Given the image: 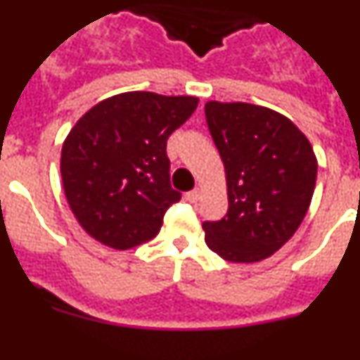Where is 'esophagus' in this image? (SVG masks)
Returning <instances> with one entry per match:
<instances>
[{
    "label": "esophagus",
    "mask_w": 360,
    "mask_h": 360,
    "mask_svg": "<svg viewBox=\"0 0 360 360\" xmlns=\"http://www.w3.org/2000/svg\"><path fill=\"white\" fill-rule=\"evenodd\" d=\"M200 193H202V191H200V187H196V189H193V191H189V193H187L186 198L189 200V202L196 203L200 200Z\"/></svg>",
    "instance_id": "obj_1"
}]
</instances>
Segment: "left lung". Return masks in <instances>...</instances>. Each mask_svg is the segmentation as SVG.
<instances>
[{
  "mask_svg": "<svg viewBox=\"0 0 360 360\" xmlns=\"http://www.w3.org/2000/svg\"><path fill=\"white\" fill-rule=\"evenodd\" d=\"M205 119L229 196L227 214L203 221L205 243L227 262H262L294 236L310 207L314 149L290 119L269 108L209 101Z\"/></svg>",
  "mask_w": 360,
  "mask_h": 360,
  "instance_id": "left-lung-1",
  "label": "left lung"
}]
</instances>
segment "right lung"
Wrapping results in <instances>:
<instances>
[{"label": "right lung", "instance_id": "obj_1", "mask_svg": "<svg viewBox=\"0 0 360 360\" xmlns=\"http://www.w3.org/2000/svg\"><path fill=\"white\" fill-rule=\"evenodd\" d=\"M196 106L189 95L128 91L77 120L63 144L61 176L70 209L91 238L126 250L157 236L182 196L171 187L167 139Z\"/></svg>", "mask_w": 360, "mask_h": 360}]
</instances>
